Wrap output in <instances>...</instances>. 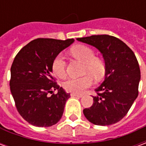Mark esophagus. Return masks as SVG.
Instances as JSON below:
<instances>
[{
	"mask_svg": "<svg viewBox=\"0 0 146 146\" xmlns=\"http://www.w3.org/2000/svg\"><path fill=\"white\" fill-rule=\"evenodd\" d=\"M71 96H73V97H77V98H81L82 97L81 95H78V94H75V93H72Z\"/></svg>",
	"mask_w": 146,
	"mask_h": 146,
	"instance_id": "34e87169",
	"label": "esophagus"
}]
</instances>
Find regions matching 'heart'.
Wrapping results in <instances>:
<instances>
[{
  "instance_id": "1",
  "label": "heart",
  "mask_w": 146,
  "mask_h": 146,
  "mask_svg": "<svg viewBox=\"0 0 146 146\" xmlns=\"http://www.w3.org/2000/svg\"><path fill=\"white\" fill-rule=\"evenodd\" d=\"M70 52L73 57L84 62V72L89 73L96 79L104 76L106 66L103 61L95 57L93 49L85 45H76L71 48ZM51 68L53 73L58 77L63 78L66 74V62L62 54H57L52 61ZM93 84V79L90 75L82 77H72L63 83L64 89L69 92L81 94L85 89Z\"/></svg>"
}]
</instances>
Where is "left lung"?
<instances>
[{
  "instance_id": "left-lung-1",
  "label": "left lung",
  "mask_w": 146,
  "mask_h": 146,
  "mask_svg": "<svg viewBox=\"0 0 146 146\" xmlns=\"http://www.w3.org/2000/svg\"><path fill=\"white\" fill-rule=\"evenodd\" d=\"M76 40L98 49L106 65L105 80L95 89L93 104L83 110L84 115L95 125L119 122L138 95L141 73L135 53L122 40L110 35H92Z\"/></svg>"
}]
</instances>
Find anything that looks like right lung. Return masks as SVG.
<instances>
[{
	"mask_svg": "<svg viewBox=\"0 0 146 146\" xmlns=\"http://www.w3.org/2000/svg\"><path fill=\"white\" fill-rule=\"evenodd\" d=\"M73 41V39H35L15 58L10 90L18 112L30 124L51 127L62 118L70 94L58 85L52 76L51 64L54 58ZM55 90L58 93L54 94Z\"/></svg>",
	"mask_w": 146,
	"mask_h": 146,
	"instance_id": "1",
	"label": "right lung"
}]
</instances>
